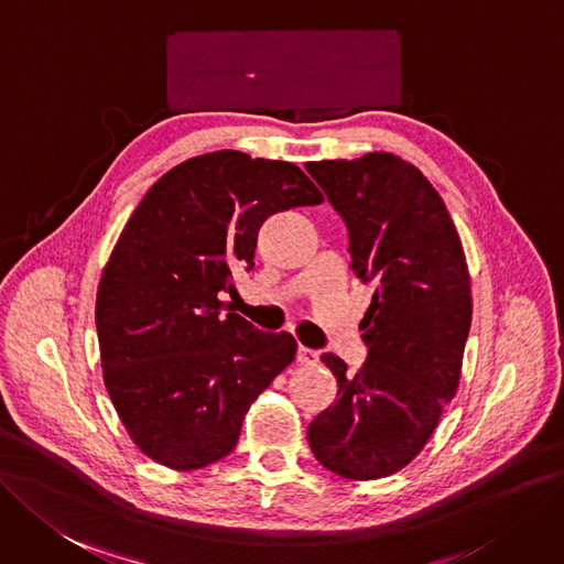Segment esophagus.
I'll return each instance as SVG.
<instances>
[{"instance_id": "34e87169", "label": "esophagus", "mask_w": 564, "mask_h": 564, "mask_svg": "<svg viewBox=\"0 0 564 564\" xmlns=\"http://www.w3.org/2000/svg\"><path fill=\"white\" fill-rule=\"evenodd\" d=\"M297 362L304 365V367L316 365V362H318V352L306 348V346H300V348H297Z\"/></svg>"}]
</instances>
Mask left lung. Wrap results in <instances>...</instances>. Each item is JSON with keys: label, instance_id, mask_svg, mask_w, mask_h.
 <instances>
[{"label": "left lung", "instance_id": "left-lung-1", "mask_svg": "<svg viewBox=\"0 0 564 564\" xmlns=\"http://www.w3.org/2000/svg\"><path fill=\"white\" fill-rule=\"evenodd\" d=\"M348 225L352 269L377 285L356 373L325 352L337 402L306 430L316 460L348 481L406 467L440 425L463 377L471 281L460 235L419 166L386 151L306 162Z\"/></svg>", "mask_w": 564, "mask_h": 564}]
</instances>
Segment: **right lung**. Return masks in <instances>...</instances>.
I'll list each match as a JSON object with an SVG mask.
<instances>
[{
	"label": "right lung",
	"mask_w": 564,
	"mask_h": 564,
	"mask_svg": "<svg viewBox=\"0 0 564 564\" xmlns=\"http://www.w3.org/2000/svg\"><path fill=\"white\" fill-rule=\"evenodd\" d=\"M293 162L214 151L143 195L104 264L95 323L101 377L132 444L193 471L232 453L243 415L295 360L297 341L223 316L232 271L256 267L260 225L321 204Z\"/></svg>",
	"instance_id": "right-lung-1"
}]
</instances>
